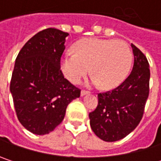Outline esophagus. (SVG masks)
Here are the masks:
<instances>
[{
    "instance_id": "obj_1",
    "label": "esophagus",
    "mask_w": 161,
    "mask_h": 161,
    "mask_svg": "<svg viewBox=\"0 0 161 161\" xmlns=\"http://www.w3.org/2000/svg\"><path fill=\"white\" fill-rule=\"evenodd\" d=\"M89 91H86V90H81V96H84V95H86L88 94Z\"/></svg>"
}]
</instances>
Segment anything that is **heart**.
Wrapping results in <instances>:
<instances>
[{"label": "heart", "mask_w": 161, "mask_h": 161, "mask_svg": "<svg viewBox=\"0 0 161 161\" xmlns=\"http://www.w3.org/2000/svg\"><path fill=\"white\" fill-rule=\"evenodd\" d=\"M73 51L75 55L66 56L61 62L64 76L73 84L79 83L90 71L94 84L112 89L126 79L131 67V50L122 40L82 39Z\"/></svg>", "instance_id": "b5f03b06"}]
</instances>
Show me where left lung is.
<instances>
[{
  "label": "left lung",
  "instance_id": "obj_1",
  "mask_svg": "<svg viewBox=\"0 0 161 161\" xmlns=\"http://www.w3.org/2000/svg\"><path fill=\"white\" fill-rule=\"evenodd\" d=\"M134 64L131 73L117 87L98 94V105L89 113L93 132L105 142L130 134L140 123L149 95L150 70L144 53L131 44Z\"/></svg>",
  "mask_w": 161,
  "mask_h": 161
}]
</instances>
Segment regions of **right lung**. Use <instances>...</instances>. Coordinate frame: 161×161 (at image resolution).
<instances>
[{
    "instance_id": "add662e5",
    "label": "right lung",
    "mask_w": 161,
    "mask_h": 161,
    "mask_svg": "<svg viewBox=\"0 0 161 161\" xmlns=\"http://www.w3.org/2000/svg\"><path fill=\"white\" fill-rule=\"evenodd\" d=\"M68 32L48 28L31 37L19 51L10 83L16 116L29 131L45 135L63 120L68 104L80 97L60 70Z\"/></svg>"
}]
</instances>
